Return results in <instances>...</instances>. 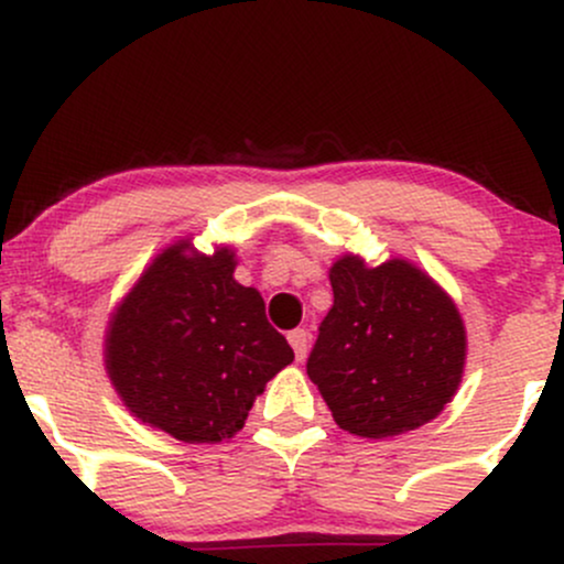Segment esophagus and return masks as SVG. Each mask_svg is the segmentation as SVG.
I'll use <instances>...</instances> for the list:
<instances>
[{"label": "esophagus", "instance_id": "1", "mask_svg": "<svg viewBox=\"0 0 564 564\" xmlns=\"http://www.w3.org/2000/svg\"><path fill=\"white\" fill-rule=\"evenodd\" d=\"M289 345L294 347L296 360H304V355H307V347H310V334L304 332V328H294V332L289 334Z\"/></svg>", "mask_w": 564, "mask_h": 564}]
</instances>
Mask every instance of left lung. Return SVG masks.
Instances as JSON below:
<instances>
[{"mask_svg": "<svg viewBox=\"0 0 564 564\" xmlns=\"http://www.w3.org/2000/svg\"><path fill=\"white\" fill-rule=\"evenodd\" d=\"M334 304L307 377L349 435L384 440L419 430L451 403L467 364L456 302L413 262L368 268L341 254L328 270Z\"/></svg>", "mask_w": 564, "mask_h": 564, "instance_id": "8db88e82", "label": "left lung"}]
</instances>
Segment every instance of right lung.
Wrapping results in <instances>:
<instances>
[{
  "label": "right lung",
  "instance_id": "add662e5",
  "mask_svg": "<svg viewBox=\"0 0 564 564\" xmlns=\"http://www.w3.org/2000/svg\"><path fill=\"white\" fill-rule=\"evenodd\" d=\"M236 264L230 246L200 254L180 238L108 321L102 355L121 403L183 443L230 440L264 384L294 360L260 291L232 278Z\"/></svg>",
  "mask_w": 564,
  "mask_h": 564
}]
</instances>
